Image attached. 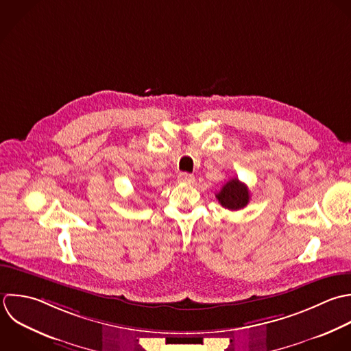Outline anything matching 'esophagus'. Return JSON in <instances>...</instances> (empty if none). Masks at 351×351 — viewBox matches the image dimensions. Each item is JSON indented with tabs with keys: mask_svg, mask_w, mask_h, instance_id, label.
I'll use <instances>...</instances> for the list:
<instances>
[{
	"mask_svg": "<svg viewBox=\"0 0 351 351\" xmlns=\"http://www.w3.org/2000/svg\"><path fill=\"white\" fill-rule=\"evenodd\" d=\"M178 180H179L180 183H193V182H194V176H193V175H190V173L182 172V173H179Z\"/></svg>",
	"mask_w": 351,
	"mask_h": 351,
	"instance_id": "34e87169",
	"label": "esophagus"
}]
</instances>
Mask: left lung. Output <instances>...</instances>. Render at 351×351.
Wrapping results in <instances>:
<instances>
[{"instance_id": "obj_1", "label": "left lung", "mask_w": 351, "mask_h": 351, "mask_svg": "<svg viewBox=\"0 0 351 351\" xmlns=\"http://www.w3.org/2000/svg\"><path fill=\"white\" fill-rule=\"evenodd\" d=\"M220 205L230 210L243 209L250 201V191L245 183L234 178L227 182L221 190L216 194Z\"/></svg>"}]
</instances>
